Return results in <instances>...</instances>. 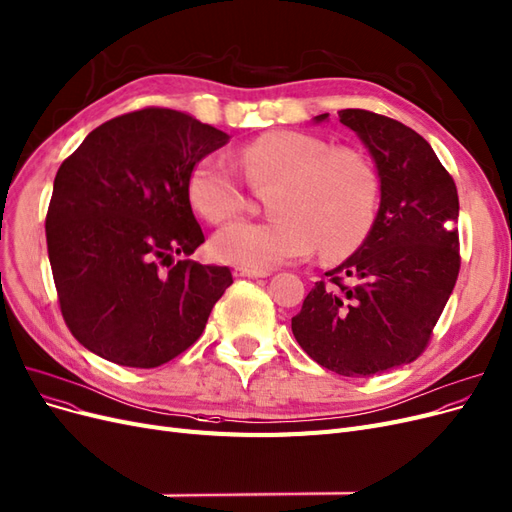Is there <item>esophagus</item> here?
I'll return each instance as SVG.
<instances>
[{
	"label": "esophagus",
	"instance_id": "34e87169",
	"mask_svg": "<svg viewBox=\"0 0 512 512\" xmlns=\"http://www.w3.org/2000/svg\"><path fill=\"white\" fill-rule=\"evenodd\" d=\"M235 275L237 277H252V279H258V277H269V271H260V269H235Z\"/></svg>",
	"mask_w": 512,
	"mask_h": 512
}]
</instances>
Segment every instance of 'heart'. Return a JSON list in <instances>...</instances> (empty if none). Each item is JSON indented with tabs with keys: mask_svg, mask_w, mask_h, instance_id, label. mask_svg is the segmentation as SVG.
<instances>
[{
	"mask_svg": "<svg viewBox=\"0 0 512 512\" xmlns=\"http://www.w3.org/2000/svg\"><path fill=\"white\" fill-rule=\"evenodd\" d=\"M237 156L250 184L273 186L267 205L275 216L224 226L211 239L218 260L269 269L307 258L317 245L328 260L360 250L379 201L377 173L360 150L281 129L254 137ZM188 199L214 224L241 214L243 190L224 154H207L192 167Z\"/></svg>",
	"mask_w": 512,
	"mask_h": 512,
	"instance_id": "heart-1",
	"label": "heart"
}]
</instances>
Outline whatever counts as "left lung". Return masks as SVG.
Segmentation results:
<instances>
[{"mask_svg":"<svg viewBox=\"0 0 512 512\" xmlns=\"http://www.w3.org/2000/svg\"><path fill=\"white\" fill-rule=\"evenodd\" d=\"M373 156L381 203L373 228L317 281L292 317L309 358L343 377L409 364L426 349L460 273L457 188L424 137L366 110H341ZM328 120V114L313 118Z\"/></svg>","mask_w":512,"mask_h":512,"instance_id":"1","label":"left lung"}]
</instances>
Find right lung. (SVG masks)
Returning a JSON list of instances; mask_svg holds the SVG:
<instances>
[{"instance_id": "1", "label": "right lung", "mask_w": 512, "mask_h": 512, "mask_svg": "<svg viewBox=\"0 0 512 512\" xmlns=\"http://www.w3.org/2000/svg\"><path fill=\"white\" fill-rule=\"evenodd\" d=\"M228 139L190 114L146 108L103 122L59 167L48 258L63 320L88 351L154 368L201 337L233 275L173 256L205 241L188 178Z\"/></svg>"}]
</instances>
